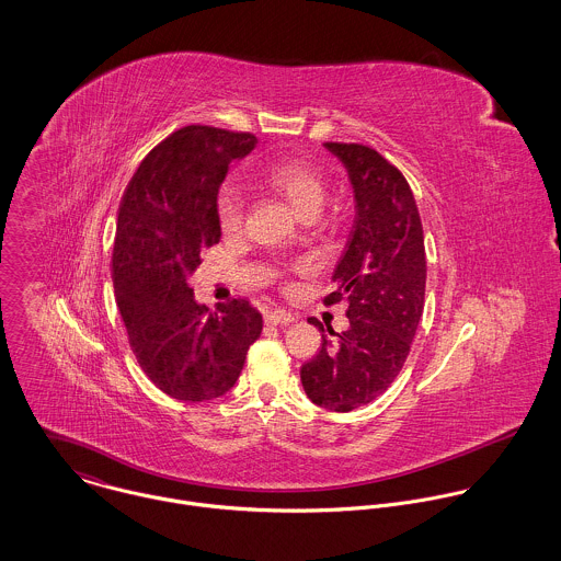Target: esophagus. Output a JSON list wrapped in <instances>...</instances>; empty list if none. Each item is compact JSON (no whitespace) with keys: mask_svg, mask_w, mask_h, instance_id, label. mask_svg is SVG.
Wrapping results in <instances>:
<instances>
[{"mask_svg":"<svg viewBox=\"0 0 561 561\" xmlns=\"http://www.w3.org/2000/svg\"><path fill=\"white\" fill-rule=\"evenodd\" d=\"M296 320H298L296 316L285 313V311H272V313L265 316V323L267 325H287V323H294Z\"/></svg>","mask_w":561,"mask_h":561,"instance_id":"34e87169","label":"esophagus"}]
</instances>
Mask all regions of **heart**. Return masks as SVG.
Masks as SVG:
<instances>
[{"label": "heart", "mask_w": 561, "mask_h": 561, "mask_svg": "<svg viewBox=\"0 0 561 561\" xmlns=\"http://www.w3.org/2000/svg\"><path fill=\"white\" fill-rule=\"evenodd\" d=\"M259 176L267 187L278 192L300 218L307 214H320L325 201V183L311 163L300 160L274 161L265 165ZM216 214L225 236L240 233L245 214V196L238 185L229 183L220 190L216 198Z\"/></svg>", "instance_id": "1"}]
</instances>
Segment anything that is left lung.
I'll use <instances>...</instances> for the list:
<instances>
[{
	"label": "left lung",
	"mask_w": 561,
	"mask_h": 561,
	"mask_svg": "<svg viewBox=\"0 0 561 561\" xmlns=\"http://www.w3.org/2000/svg\"><path fill=\"white\" fill-rule=\"evenodd\" d=\"M343 163L354 192V225L334 265L325 305L347 302V330L323 334L320 354L302 365L309 400L350 412L380 398L398 378L423 316L425 245L408 181L363 145H323Z\"/></svg>",
	"instance_id": "8db88e82"
}]
</instances>
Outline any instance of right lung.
<instances>
[{
	"mask_svg": "<svg viewBox=\"0 0 561 561\" xmlns=\"http://www.w3.org/2000/svg\"><path fill=\"white\" fill-rule=\"evenodd\" d=\"M254 147L252 134L183 127L142 160L121 201L112 254L116 305L140 367L174 400L229 393L263 328L245 300L209 311L187 285L203 250L222 238L216 198L229 165Z\"/></svg>",
	"mask_w": 561,
	"mask_h": 561,
	"instance_id": "1",
	"label": "right lung"
}]
</instances>
